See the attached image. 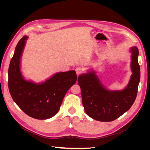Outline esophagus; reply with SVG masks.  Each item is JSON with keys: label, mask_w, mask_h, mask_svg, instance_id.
Returning a JSON list of instances; mask_svg holds the SVG:
<instances>
[{"label": "esophagus", "mask_w": 150, "mask_h": 150, "mask_svg": "<svg viewBox=\"0 0 150 150\" xmlns=\"http://www.w3.org/2000/svg\"><path fill=\"white\" fill-rule=\"evenodd\" d=\"M75 71H76V74H77V76H79L80 74H82L83 72V71H84V70L83 69V68H81V67H76Z\"/></svg>", "instance_id": "esophagus-1"}]
</instances>
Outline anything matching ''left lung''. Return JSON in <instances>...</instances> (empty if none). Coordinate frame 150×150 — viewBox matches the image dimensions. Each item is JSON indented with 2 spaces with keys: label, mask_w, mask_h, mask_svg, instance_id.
Here are the masks:
<instances>
[{
  "label": "left lung",
  "mask_w": 150,
  "mask_h": 150,
  "mask_svg": "<svg viewBox=\"0 0 150 150\" xmlns=\"http://www.w3.org/2000/svg\"><path fill=\"white\" fill-rule=\"evenodd\" d=\"M131 51L133 74L128 86L122 91L106 89L93 71L78 77L83 105L86 114L93 119L104 122L114 121L128 111L134 103L140 80V67L138 48L132 47Z\"/></svg>",
  "instance_id": "left-lung-1"
}]
</instances>
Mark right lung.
I'll list each match as a JSON object with an SVG mask.
<instances>
[{"label":"right lung","instance_id":"add662e5","mask_svg":"<svg viewBox=\"0 0 150 150\" xmlns=\"http://www.w3.org/2000/svg\"><path fill=\"white\" fill-rule=\"evenodd\" d=\"M27 36L17 43L8 71L11 96L26 115L38 120L52 117L58 112L66 93L77 80L75 71L61 72L42 84L25 81L20 72V59Z\"/></svg>","mask_w":150,"mask_h":150}]
</instances>
